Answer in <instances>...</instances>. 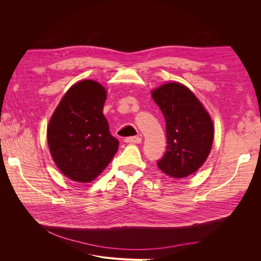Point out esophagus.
<instances>
[{"label":"esophagus","mask_w":261,"mask_h":261,"mask_svg":"<svg viewBox=\"0 0 261 261\" xmlns=\"http://www.w3.org/2000/svg\"><path fill=\"white\" fill-rule=\"evenodd\" d=\"M124 141L127 144H140L141 138L138 136H132V137H126Z\"/></svg>","instance_id":"1"}]
</instances>
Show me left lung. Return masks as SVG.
<instances>
[{
  "label": "left lung",
  "instance_id": "obj_1",
  "mask_svg": "<svg viewBox=\"0 0 261 261\" xmlns=\"http://www.w3.org/2000/svg\"><path fill=\"white\" fill-rule=\"evenodd\" d=\"M167 126V150L156 164L171 177L181 178L198 170L209 155L213 125L206 110L187 87L165 84L152 91Z\"/></svg>",
  "mask_w": 261,
  "mask_h": 261
}]
</instances>
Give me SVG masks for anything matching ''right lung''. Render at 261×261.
<instances>
[{"label":"right lung","mask_w":261,"mask_h":261,"mask_svg":"<svg viewBox=\"0 0 261 261\" xmlns=\"http://www.w3.org/2000/svg\"><path fill=\"white\" fill-rule=\"evenodd\" d=\"M106 89L94 81L70 87L55 110L48 127L51 155L68 178L89 183L111 162L118 140L105 117Z\"/></svg>","instance_id":"right-lung-1"}]
</instances>
